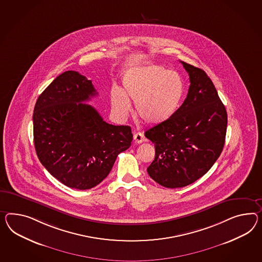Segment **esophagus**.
<instances>
[{"label": "esophagus", "instance_id": "34e87169", "mask_svg": "<svg viewBox=\"0 0 262 262\" xmlns=\"http://www.w3.org/2000/svg\"><path fill=\"white\" fill-rule=\"evenodd\" d=\"M144 140V136L141 134V132L135 133L134 134V141L136 143H141Z\"/></svg>", "mask_w": 262, "mask_h": 262}]
</instances>
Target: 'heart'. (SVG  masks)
<instances>
[{
  "label": "heart",
  "mask_w": 262,
  "mask_h": 262,
  "mask_svg": "<svg viewBox=\"0 0 262 262\" xmlns=\"http://www.w3.org/2000/svg\"><path fill=\"white\" fill-rule=\"evenodd\" d=\"M122 91L114 89L111 104L115 112L125 117L134 101L136 112L149 124L170 120L181 105L184 84L181 76L158 66L129 70L124 75Z\"/></svg>",
  "instance_id": "heart-1"
}]
</instances>
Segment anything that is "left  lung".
<instances>
[{"label":"left lung","instance_id":"left-lung-1","mask_svg":"<svg viewBox=\"0 0 262 262\" xmlns=\"http://www.w3.org/2000/svg\"><path fill=\"white\" fill-rule=\"evenodd\" d=\"M181 63L190 79L186 99L170 120L144 134L156 152L148 174L166 188L187 186L206 174L222 154L227 129L213 81L201 68Z\"/></svg>","mask_w":262,"mask_h":262}]
</instances>
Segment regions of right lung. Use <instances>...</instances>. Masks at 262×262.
Instances as JSON below:
<instances>
[{
  "instance_id": "1",
  "label": "right lung",
  "mask_w": 262,
  "mask_h": 262,
  "mask_svg": "<svg viewBox=\"0 0 262 262\" xmlns=\"http://www.w3.org/2000/svg\"><path fill=\"white\" fill-rule=\"evenodd\" d=\"M96 95L92 81L66 71L34 107V145L40 163L62 184L79 190L101 183L133 140L130 126L109 124L83 103Z\"/></svg>"
}]
</instances>
